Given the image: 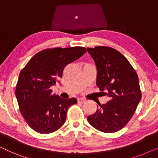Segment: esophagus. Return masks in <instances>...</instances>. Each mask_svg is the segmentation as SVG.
I'll use <instances>...</instances> for the list:
<instances>
[{
	"mask_svg": "<svg viewBox=\"0 0 158 158\" xmlns=\"http://www.w3.org/2000/svg\"><path fill=\"white\" fill-rule=\"evenodd\" d=\"M77 102L81 103H84L86 102V100H85V99H84V98H78V99H77Z\"/></svg>",
	"mask_w": 158,
	"mask_h": 158,
	"instance_id": "34e87169",
	"label": "esophagus"
}]
</instances>
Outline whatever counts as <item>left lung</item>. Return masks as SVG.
<instances>
[{"mask_svg": "<svg viewBox=\"0 0 158 158\" xmlns=\"http://www.w3.org/2000/svg\"><path fill=\"white\" fill-rule=\"evenodd\" d=\"M87 51L96 63V85L110 98L105 104L99 103L88 121L99 131L116 132L129 122L141 100L139 78L127 58L116 49L98 46Z\"/></svg>", "mask_w": 158, "mask_h": 158, "instance_id": "8db88e82", "label": "left lung"}]
</instances>
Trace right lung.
Masks as SVG:
<instances>
[{"mask_svg": "<svg viewBox=\"0 0 158 158\" xmlns=\"http://www.w3.org/2000/svg\"><path fill=\"white\" fill-rule=\"evenodd\" d=\"M82 47L46 49L36 53L21 70L16 88L19 109L29 126L41 134L59 129L66 120L68 108L77 99H64L52 94L68 64L85 53Z\"/></svg>", "mask_w": 158, "mask_h": 158, "instance_id": "add662e5", "label": "right lung"}]
</instances>
